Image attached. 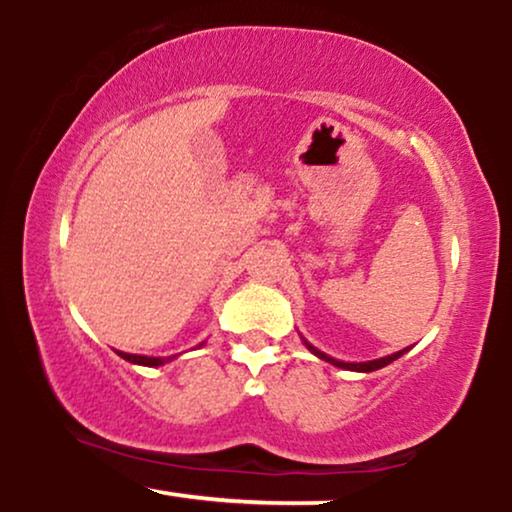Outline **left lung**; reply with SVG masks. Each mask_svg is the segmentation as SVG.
<instances>
[{
	"mask_svg": "<svg viewBox=\"0 0 512 512\" xmlns=\"http://www.w3.org/2000/svg\"><path fill=\"white\" fill-rule=\"evenodd\" d=\"M303 343L308 345V350H310V353L320 357V360L329 362V364H334V367H341V369H350V371H364V374H367V371H376V369H381V367H388L390 362H395L397 357H402V355L407 353V350H409V348H404V350H400V353H393V355H386V357H381V360H369V362H341V360H334V357H329L327 353H322V350H317L315 345H310L308 341H305V338H303Z\"/></svg>",
	"mask_w": 512,
	"mask_h": 512,
	"instance_id": "1",
	"label": "left lung"
}]
</instances>
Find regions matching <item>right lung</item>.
Returning <instances> with one entry per match:
<instances>
[{"mask_svg": "<svg viewBox=\"0 0 512 512\" xmlns=\"http://www.w3.org/2000/svg\"><path fill=\"white\" fill-rule=\"evenodd\" d=\"M119 357H124V360L131 364H141V367H159V364L171 360V357H145V355H129V353H119Z\"/></svg>", "mask_w": 512, "mask_h": 512, "instance_id": "add662e5", "label": "right lung"}]
</instances>
